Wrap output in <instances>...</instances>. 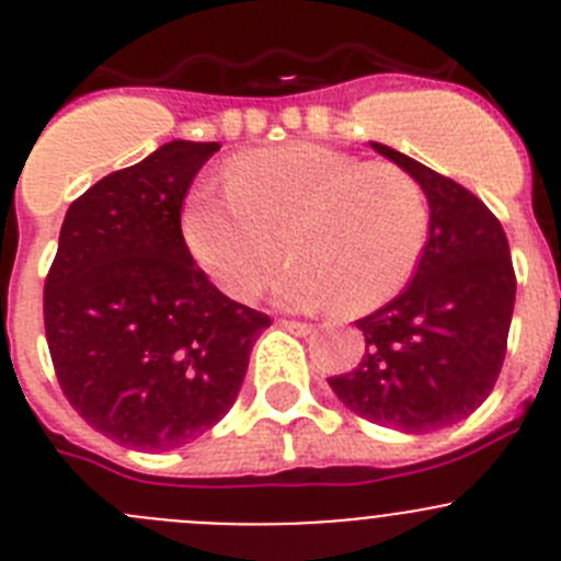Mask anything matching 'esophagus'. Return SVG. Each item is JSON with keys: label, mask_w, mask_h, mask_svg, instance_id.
<instances>
[{"label": "esophagus", "mask_w": 561, "mask_h": 561, "mask_svg": "<svg viewBox=\"0 0 561 561\" xmlns=\"http://www.w3.org/2000/svg\"><path fill=\"white\" fill-rule=\"evenodd\" d=\"M280 325H284L286 331L297 333V336H308V333L314 331V325H308V322H297V320H280Z\"/></svg>", "instance_id": "34e87169"}]
</instances>
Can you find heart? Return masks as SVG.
Returning <instances> with one entry per match:
<instances>
[{"mask_svg": "<svg viewBox=\"0 0 561 561\" xmlns=\"http://www.w3.org/2000/svg\"><path fill=\"white\" fill-rule=\"evenodd\" d=\"M428 222V194L414 174L320 144L241 156L228 192L197 188L183 210L188 250L225 295L253 297L286 244L295 261L277 277V300H342L347 311L381 306L409 284Z\"/></svg>", "mask_w": 561, "mask_h": 561, "instance_id": "b5f03b06", "label": "heart"}]
</instances>
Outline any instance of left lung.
<instances>
[{
  "instance_id": "left-lung-1",
  "label": "left lung",
  "mask_w": 561,
  "mask_h": 561,
  "mask_svg": "<svg viewBox=\"0 0 561 561\" xmlns=\"http://www.w3.org/2000/svg\"><path fill=\"white\" fill-rule=\"evenodd\" d=\"M428 194V241L411 284L356 320L364 356L328 378L358 417L425 434L470 417L490 398L515 311V266L497 217L456 180L369 141Z\"/></svg>"
}]
</instances>
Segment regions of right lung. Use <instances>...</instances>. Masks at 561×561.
Returning a JSON list of instances; mask_svg holds the SVG:
<instances>
[{"label": "right lung", "instance_id": "1", "mask_svg": "<svg viewBox=\"0 0 561 561\" xmlns=\"http://www.w3.org/2000/svg\"><path fill=\"white\" fill-rule=\"evenodd\" d=\"M217 141H169L69 205L44 328L71 409L133 450L183 448L236 403L272 320L225 297L188 253L180 210Z\"/></svg>", "mask_w": 561, "mask_h": 561}]
</instances>
